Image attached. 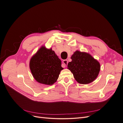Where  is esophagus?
Masks as SVG:
<instances>
[{
  "instance_id": "obj_1",
  "label": "esophagus",
  "mask_w": 123,
  "mask_h": 123,
  "mask_svg": "<svg viewBox=\"0 0 123 123\" xmlns=\"http://www.w3.org/2000/svg\"><path fill=\"white\" fill-rule=\"evenodd\" d=\"M68 61L67 60H63V66H64V67H65L67 65V64H68Z\"/></svg>"
}]
</instances>
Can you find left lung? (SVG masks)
<instances>
[{"mask_svg":"<svg viewBox=\"0 0 123 123\" xmlns=\"http://www.w3.org/2000/svg\"><path fill=\"white\" fill-rule=\"evenodd\" d=\"M68 64V69L74 75V79L80 84H89L96 80L99 74V63L88 53L75 51Z\"/></svg>","mask_w":123,"mask_h":123,"instance_id":"8db88e82","label":"left lung"}]
</instances>
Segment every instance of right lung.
Masks as SVG:
<instances>
[{
  "mask_svg": "<svg viewBox=\"0 0 123 123\" xmlns=\"http://www.w3.org/2000/svg\"><path fill=\"white\" fill-rule=\"evenodd\" d=\"M31 72L39 83L51 85L57 81L63 68L61 61L51 49L42 46L31 57L29 62Z\"/></svg>",
  "mask_w": 123,
  "mask_h": 123,
  "instance_id": "1",
  "label": "right lung"
}]
</instances>
